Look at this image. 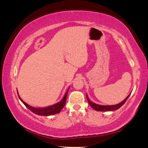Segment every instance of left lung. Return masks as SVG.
I'll list each match as a JSON object with an SVG mask.
<instances>
[{
	"mask_svg": "<svg viewBox=\"0 0 148 148\" xmlns=\"http://www.w3.org/2000/svg\"><path fill=\"white\" fill-rule=\"evenodd\" d=\"M130 93L128 96L127 97V98L125 99L123 101H122L121 102H120V103L116 104V105H111V106H102V105H99V104H97L95 103H93V102H91V101H89V99L88 98V97H87V101H88L89 104L90 106H91L92 108L95 109V110H97V111H101V112H106V111H113V110H116L117 109H119L120 107H121L123 105L125 104V102H126V101L130 96Z\"/></svg>",
	"mask_w": 148,
	"mask_h": 148,
	"instance_id": "8db88e82",
	"label": "left lung"
}]
</instances>
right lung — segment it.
Masks as SVG:
<instances>
[{
    "label": "right lung",
    "mask_w": 148,
    "mask_h": 148,
    "mask_svg": "<svg viewBox=\"0 0 148 148\" xmlns=\"http://www.w3.org/2000/svg\"><path fill=\"white\" fill-rule=\"evenodd\" d=\"M68 91H69V89L67 90V91L66 92V93H65L63 98H62L61 101L59 102L58 103L52 105V106H49L45 108H34L31 106H29V104L25 103V102L23 100L21 99V97H19V94L18 93L17 94H18V97L19 99L21 100V101L23 102L25 106L27 108H29L30 110H31V112H33V113H34L35 114L39 115V116H51V115L58 114L61 111V110L63 108V107L64 106L65 103H66V100L67 94H68Z\"/></svg>",
    "instance_id": "add662e5"
}]
</instances>
